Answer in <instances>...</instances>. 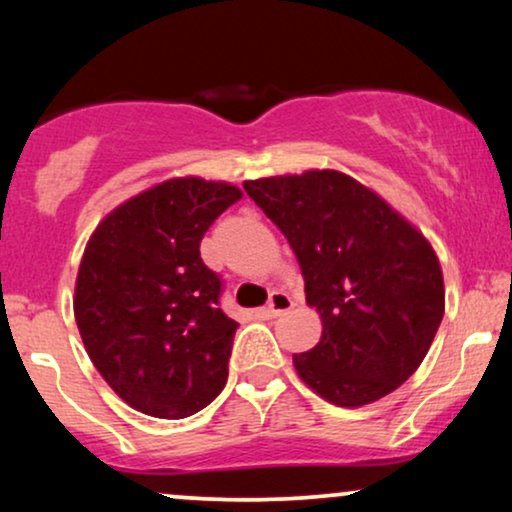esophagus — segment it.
<instances>
[{
  "instance_id": "1",
  "label": "esophagus",
  "mask_w": 512,
  "mask_h": 512,
  "mask_svg": "<svg viewBox=\"0 0 512 512\" xmlns=\"http://www.w3.org/2000/svg\"><path fill=\"white\" fill-rule=\"evenodd\" d=\"M293 307V300L286 291H272L268 300V314L270 317H279V314L289 312Z\"/></svg>"
}]
</instances>
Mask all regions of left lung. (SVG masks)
I'll return each mask as SVG.
<instances>
[{
  "mask_svg": "<svg viewBox=\"0 0 512 512\" xmlns=\"http://www.w3.org/2000/svg\"><path fill=\"white\" fill-rule=\"evenodd\" d=\"M298 258L321 340L293 354L300 380L359 408L408 380L445 312L436 251L380 195L335 170L244 181Z\"/></svg>",
  "mask_w": 512,
  "mask_h": 512,
  "instance_id": "left-lung-1",
  "label": "left lung"
}]
</instances>
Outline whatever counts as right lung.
<instances>
[{
	"mask_svg": "<svg viewBox=\"0 0 512 512\" xmlns=\"http://www.w3.org/2000/svg\"><path fill=\"white\" fill-rule=\"evenodd\" d=\"M240 188L170 179L114 209L90 237L74 317L86 352L132 408L184 419L221 394L237 321L223 279L200 258L209 226Z\"/></svg>",
	"mask_w": 512,
	"mask_h": 512,
	"instance_id": "obj_1",
	"label": "right lung"
}]
</instances>
